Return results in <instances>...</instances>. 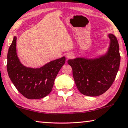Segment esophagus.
<instances>
[{
  "mask_svg": "<svg viewBox=\"0 0 128 128\" xmlns=\"http://www.w3.org/2000/svg\"><path fill=\"white\" fill-rule=\"evenodd\" d=\"M73 57H74V55H73V54L71 53V52H69V53H68L67 54V56H66V57H67V59L72 58Z\"/></svg>",
  "mask_w": 128,
  "mask_h": 128,
  "instance_id": "obj_1",
  "label": "esophagus"
}]
</instances>
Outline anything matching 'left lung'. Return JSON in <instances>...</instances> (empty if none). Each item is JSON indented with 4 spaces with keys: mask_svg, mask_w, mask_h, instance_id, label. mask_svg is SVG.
Listing matches in <instances>:
<instances>
[{
    "mask_svg": "<svg viewBox=\"0 0 128 128\" xmlns=\"http://www.w3.org/2000/svg\"><path fill=\"white\" fill-rule=\"evenodd\" d=\"M110 44L104 54L94 58L77 57L68 60L78 90L82 94L96 96L112 86L119 70L120 57L119 44L113 34H108Z\"/></svg>",
    "mask_w": 128,
    "mask_h": 128,
    "instance_id": "left-lung-1",
    "label": "left lung"
}]
</instances>
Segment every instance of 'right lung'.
Masks as SVG:
<instances>
[{
	"label": "right lung",
	"instance_id": "right-lung-1",
	"mask_svg": "<svg viewBox=\"0 0 128 128\" xmlns=\"http://www.w3.org/2000/svg\"><path fill=\"white\" fill-rule=\"evenodd\" d=\"M16 39L14 36L8 51V76L18 91L26 98H44L52 91L56 76L66 62V57L63 56L51 61L39 68L26 67L20 62L17 54Z\"/></svg>",
	"mask_w": 128,
	"mask_h": 128
}]
</instances>
